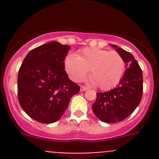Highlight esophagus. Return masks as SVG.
I'll return each mask as SVG.
<instances>
[{"instance_id":"esophagus-1","label":"esophagus","mask_w":159,"mask_h":159,"mask_svg":"<svg viewBox=\"0 0 159 159\" xmlns=\"http://www.w3.org/2000/svg\"><path fill=\"white\" fill-rule=\"evenodd\" d=\"M88 88H86V87H84V86H81L80 87V92H85V91H87Z\"/></svg>"}]
</instances>
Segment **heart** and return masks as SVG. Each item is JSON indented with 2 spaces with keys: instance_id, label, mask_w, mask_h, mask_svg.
<instances>
[{
  "instance_id": "heart-1",
  "label": "heart",
  "mask_w": 159,
  "mask_h": 159,
  "mask_svg": "<svg viewBox=\"0 0 159 159\" xmlns=\"http://www.w3.org/2000/svg\"><path fill=\"white\" fill-rule=\"evenodd\" d=\"M66 71L74 81H80L90 70L92 83L106 91L116 87L123 75L125 63L116 51L99 48H84L78 57L67 55L64 61Z\"/></svg>"
}]
</instances>
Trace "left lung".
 Instances as JSON below:
<instances>
[{"label": "left lung", "instance_id": "1", "mask_svg": "<svg viewBox=\"0 0 159 159\" xmlns=\"http://www.w3.org/2000/svg\"><path fill=\"white\" fill-rule=\"evenodd\" d=\"M126 63L124 75L118 86L109 92H98L92 110L96 117L107 123L127 119L141 102L143 78L141 67L133 55L112 44Z\"/></svg>", "mask_w": 159, "mask_h": 159}]
</instances>
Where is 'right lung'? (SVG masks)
I'll return each instance as SVG.
<instances>
[{
    "label": "right lung",
    "instance_id": "right-lung-1",
    "mask_svg": "<svg viewBox=\"0 0 159 159\" xmlns=\"http://www.w3.org/2000/svg\"><path fill=\"white\" fill-rule=\"evenodd\" d=\"M70 46L57 41L32 49L18 71L20 105L32 119L42 123L57 122L67 109L70 99L80 87L69 80L64 60Z\"/></svg>",
    "mask_w": 159,
    "mask_h": 159
}]
</instances>
